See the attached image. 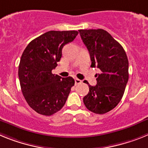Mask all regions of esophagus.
<instances>
[{
    "label": "esophagus",
    "mask_w": 148,
    "mask_h": 148,
    "mask_svg": "<svg viewBox=\"0 0 148 148\" xmlns=\"http://www.w3.org/2000/svg\"><path fill=\"white\" fill-rule=\"evenodd\" d=\"M82 83V80H80V79H77H77H75V84L76 85L80 84V83Z\"/></svg>",
    "instance_id": "1"
}]
</instances>
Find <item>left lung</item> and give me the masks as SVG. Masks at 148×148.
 <instances>
[{
  "label": "left lung",
  "instance_id": "1",
  "mask_svg": "<svg viewBox=\"0 0 148 148\" xmlns=\"http://www.w3.org/2000/svg\"><path fill=\"white\" fill-rule=\"evenodd\" d=\"M79 32L89 52L91 67L101 70L95 75L97 85H88L89 92L83 97V103L89 111L104 114L119 104L124 95L129 79L127 56L123 47L104 29Z\"/></svg>",
  "mask_w": 148,
  "mask_h": 148
}]
</instances>
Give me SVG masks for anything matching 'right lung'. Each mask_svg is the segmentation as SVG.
I'll use <instances>...</instances> for the list:
<instances>
[{
    "instance_id": "1",
    "label": "right lung",
    "mask_w": 148,
    "mask_h": 148,
    "mask_svg": "<svg viewBox=\"0 0 148 148\" xmlns=\"http://www.w3.org/2000/svg\"><path fill=\"white\" fill-rule=\"evenodd\" d=\"M76 30H51L29 42L18 66L21 88L27 103L43 115H52L63 107L74 85L71 77L52 74L62 57L64 45L77 36Z\"/></svg>"
}]
</instances>
